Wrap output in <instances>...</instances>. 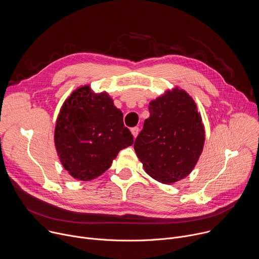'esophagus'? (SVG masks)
<instances>
[{
  "mask_svg": "<svg viewBox=\"0 0 259 259\" xmlns=\"http://www.w3.org/2000/svg\"><path fill=\"white\" fill-rule=\"evenodd\" d=\"M131 132H132V134H133V136H134V138H135V137L138 135L139 128H138V127H134V128L131 129Z\"/></svg>",
  "mask_w": 259,
  "mask_h": 259,
  "instance_id": "obj_1",
  "label": "esophagus"
}]
</instances>
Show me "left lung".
Here are the masks:
<instances>
[{"label":"left lung","mask_w":259,"mask_h":259,"mask_svg":"<svg viewBox=\"0 0 259 259\" xmlns=\"http://www.w3.org/2000/svg\"><path fill=\"white\" fill-rule=\"evenodd\" d=\"M150 118L134 142L145 172L170 184L195 168L205 143V127L192 96L178 87L152 100Z\"/></svg>","instance_id":"left-lung-1"}]
</instances>
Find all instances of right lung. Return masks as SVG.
Instances as JSON below:
<instances>
[{
  "label": "right lung",
  "mask_w": 259,
  "mask_h": 259,
  "mask_svg": "<svg viewBox=\"0 0 259 259\" xmlns=\"http://www.w3.org/2000/svg\"><path fill=\"white\" fill-rule=\"evenodd\" d=\"M133 135L107 92L78 87L63 102L55 124L57 156L68 174L89 181L104 173Z\"/></svg>",
  "instance_id": "right-lung-1"
}]
</instances>
